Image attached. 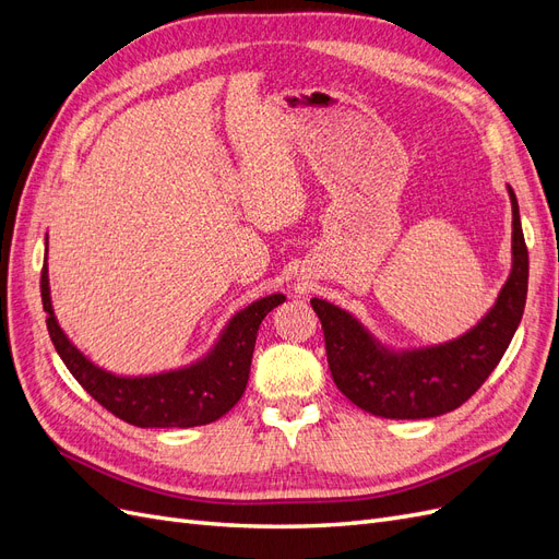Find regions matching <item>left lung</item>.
Instances as JSON below:
<instances>
[{"label":"left lung","mask_w":559,"mask_h":559,"mask_svg":"<svg viewBox=\"0 0 559 559\" xmlns=\"http://www.w3.org/2000/svg\"><path fill=\"white\" fill-rule=\"evenodd\" d=\"M513 270L495 308L460 341L394 354L380 347L357 319L312 298L335 386L361 411L392 419H427L460 408L478 392L509 349L524 312L530 253L513 189Z\"/></svg>","instance_id":"1"}]
</instances>
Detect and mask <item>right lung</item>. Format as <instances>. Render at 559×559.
<instances>
[{"label": "right lung", "mask_w": 559, "mask_h": 559, "mask_svg": "<svg viewBox=\"0 0 559 559\" xmlns=\"http://www.w3.org/2000/svg\"><path fill=\"white\" fill-rule=\"evenodd\" d=\"M41 302L48 335L60 359L103 408L128 421V425L142 429H186L210 425L242 399L261 321L270 310L284 302V296L273 294L261 298L235 314L207 359L189 368L173 370V373L148 378H116L91 364L67 341V335L58 326L53 308H50L46 263L41 267Z\"/></svg>", "instance_id": "add662e5"}]
</instances>
